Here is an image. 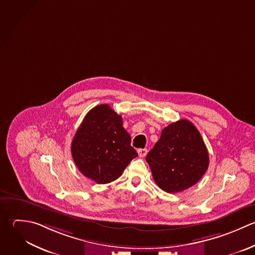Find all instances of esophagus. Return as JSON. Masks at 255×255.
<instances>
[{
	"instance_id": "34e87169",
	"label": "esophagus",
	"mask_w": 255,
	"mask_h": 255,
	"mask_svg": "<svg viewBox=\"0 0 255 255\" xmlns=\"http://www.w3.org/2000/svg\"><path fill=\"white\" fill-rule=\"evenodd\" d=\"M146 154H147V149H139V150H138V155H139L140 158L145 157Z\"/></svg>"
}]
</instances>
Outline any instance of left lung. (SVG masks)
Listing matches in <instances>:
<instances>
[{"label": "left lung", "mask_w": 255, "mask_h": 255, "mask_svg": "<svg viewBox=\"0 0 255 255\" xmlns=\"http://www.w3.org/2000/svg\"><path fill=\"white\" fill-rule=\"evenodd\" d=\"M146 161L156 184L170 194L183 192L197 184L210 163L209 152L199 130L186 119L162 130Z\"/></svg>", "instance_id": "1"}]
</instances>
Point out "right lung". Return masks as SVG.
Segmentation results:
<instances>
[{
  "label": "right lung",
  "instance_id": "right-lung-1",
  "mask_svg": "<svg viewBox=\"0 0 255 255\" xmlns=\"http://www.w3.org/2000/svg\"><path fill=\"white\" fill-rule=\"evenodd\" d=\"M71 155L78 170L97 184L118 179L138 156L121 115L108 104L92 108L71 142Z\"/></svg>",
  "mask_w": 255,
  "mask_h": 255
}]
</instances>
